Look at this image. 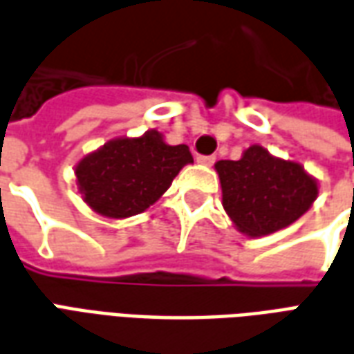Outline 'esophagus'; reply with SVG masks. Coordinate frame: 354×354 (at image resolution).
Here are the masks:
<instances>
[{"instance_id":"1","label":"esophagus","mask_w":354,"mask_h":354,"mask_svg":"<svg viewBox=\"0 0 354 354\" xmlns=\"http://www.w3.org/2000/svg\"><path fill=\"white\" fill-rule=\"evenodd\" d=\"M216 157L214 155H197V162H201V165H207V167H210V165H214Z\"/></svg>"}]
</instances>
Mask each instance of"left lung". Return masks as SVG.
I'll return each instance as SVG.
<instances>
[{"instance_id": "1", "label": "left lung", "mask_w": 354, "mask_h": 354, "mask_svg": "<svg viewBox=\"0 0 354 354\" xmlns=\"http://www.w3.org/2000/svg\"><path fill=\"white\" fill-rule=\"evenodd\" d=\"M222 184V205L246 237H263L288 227L313 207L319 184L296 161L274 157L254 144L239 161L214 165Z\"/></svg>"}]
</instances>
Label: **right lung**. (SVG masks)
<instances>
[{"instance_id":"1","label":"right lung","mask_w":354,"mask_h":354,"mask_svg":"<svg viewBox=\"0 0 354 354\" xmlns=\"http://www.w3.org/2000/svg\"><path fill=\"white\" fill-rule=\"evenodd\" d=\"M193 162L185 144L169 146L159 131L113 138L75 165L81 199L96 214L121 220L153 205Z\"/></svg>"}]
</instances>
